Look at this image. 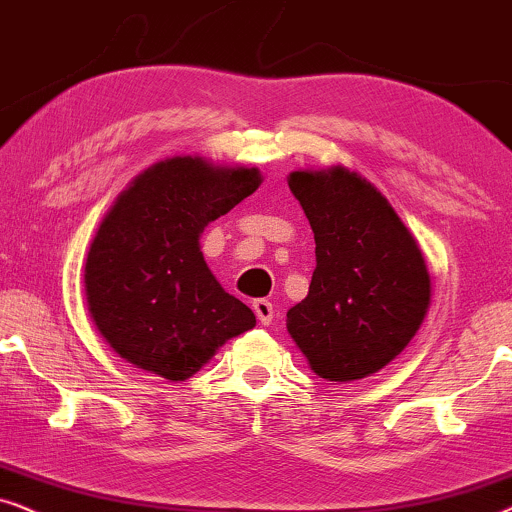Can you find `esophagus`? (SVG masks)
I'll return each instance as SVG.
<instances>
[{
    "label": "esophagus",
    "instance_id": "esophagus-1",
    "mask_svg": "<svg viewBox=\"0 0 512 512\" xmlns=\"http://www.w3.org/2000/svg\"><path fill=\"white\" fill-rule=\"evenodd\" d=\"M252 309H255V313H257V320H260L262 325H269L271 320H274V304L269 302V299H255V302H252Z\"/></svg>",
    "mask_w": 512,
    "mask_h": 512
}]
</instances>
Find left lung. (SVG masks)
<instances>
[{
	"mask_svg": "<svg viewBox=\"0 0 512 512\" xmlns=\"http://www.w3.org/2000/svg\"><path fill=\"white\" fill-rule=\"evenodd\" d=\"M290 192L316 238L309 295L288 332L327 381H356L403 353L431 306V274L417 238L356 170L299 168Z\"/></svg>",
	"mask_w": 512,
	"mask_h": 512,
	"instance_id": "obj_1",
	"label": "left lung"
}]
</instances>
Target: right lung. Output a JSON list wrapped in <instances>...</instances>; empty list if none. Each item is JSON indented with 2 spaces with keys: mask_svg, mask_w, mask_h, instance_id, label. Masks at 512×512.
Listing matches in <instances>:
<instances>
[{
  "mask_svg": "<svg viewBox=\"0 0 512 512\" xmlns=\"http://www.w3.org/2000/svg\"><path fill=\"white\" fill-rule=\"evenodd\" d=\"M262 185V173L203 156L163 159L102 217L84 264L86 306L126 363L168 381L201 370L255 313L217 283L199 238Z\"/></svg>",
  "mask_w": 512,
  "mask_h": 512,
  "instance_id": "1",
  "label": "right lung"
}]
</instances>
